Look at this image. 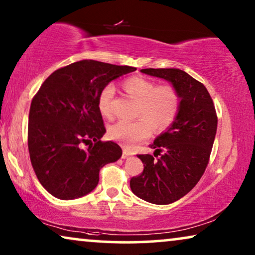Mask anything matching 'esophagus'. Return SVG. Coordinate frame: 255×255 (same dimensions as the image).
Instances as JSON below:
<instances>
[{
  "instance_id": "obj_1",
  "label": "esophagus",
  "mask_w": 255,
  "mask_h": 255,
  "mask_svg": "<svg viewBox=\"0 0 255 255\" xmlns=\"http://www.w3.org/2000/svg\"><path fill=\"white\" fill-rule=\"evenodd\" d=\"M131 155H132V153L127 151V149H123V154H122V158L127 159V158H128V156H131Z\"/></svg>"
}]
</instances>
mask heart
<instances>
[{"instance_id":"heart-1","label":"heart","mask_w":255,"mask_h":255,"mask_svg":"<svg viewBox=\"0 0 255 255\" xmlns=\"http://www.w3.org/2000/svg\"><path fill=\"white\" fill-rule=\"evenodd\" d=\"M124 92L137 100L135 121H120L109 128V135L125 147H133L147 137L149 128L154 132L165 130L175 120L180 108V95L173 86H156L155 82L142 78L131 76L122 83ZM115 87L104 86L97 97V106L104 117L114 115L113 101Z\"/></svg>"}]
</instances>
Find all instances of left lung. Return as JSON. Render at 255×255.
<instances>
[{
  "label": "left lung",
  "mask_w": 255,
  "mask_h": 255,
  "mask_svg": "<svg viewBox=\"0 0 255 255\" xmlns=\"http://www.w3.org/2000/svg\"><path fill=\"white\" fill-rule=\"evenodd\" d=\"M141 73L165 79L180 95L175 120L151 145L154 156L138 154L144 163L132 177V193L153 204H170L196 186L207 168L217 131L210 94L200 81L177 68H146Z\"/></svg>",
  "instance_id": "left-lung-1"
}]
</instances>
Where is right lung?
I'll return each mask as SVG.
<instances>
[{"label":"right lung","instance_id":"obj_1","mask_svg":"<svg viewBox=\"0 0 255 255\" xmlns=\"http://www.w3.org/2000/svg\"><path fill=\"white\" fill-rule=\"evenodd\" d=\"M134 67L81 60L45 80L31 102L27 146L33 170L59 200H74L95 189L100 169L122 156L106 133L97 106L101 89Z\"/></svg>","mask_w":255,"mask_h":255}]
</instances>
